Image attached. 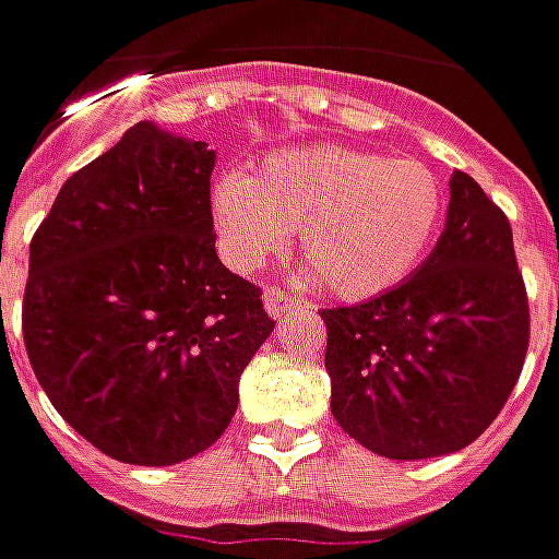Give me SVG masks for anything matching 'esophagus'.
I'll use <instances>...</instances> for the list:
<instances>
[{"label": "esophagus", "mask_w": 559, "mask_h": 559, "mask_svg": "<svg viewBox=\"0 0 559 559\" xmlns=\"http://www.w3.org/2000/svg\"><path fill=\"white\" fill-rule=\"evenodd\" d=\"M263 302H265V311L272 314V318H281L287 309H294L296 299L287 290H281V287H265L263 294Z\"/></svg>", "instance_id": "esophagus-1"}]
</instances>
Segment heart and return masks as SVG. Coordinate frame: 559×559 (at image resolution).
I'll return each instance as SVG.
<instances>
[{
    "label": "heart",
    "instance_id": "b5f03b06",
    "mask_svg": "<svg viewBox=\"0 0 559 559\" xmlns=\"http://www.w3.org/2000/svg\"><path fill=\"white\" fill-rule=\"evenodd\" d=\"M223 253L253 272L299 245L343 299L397 287L423 263L443 219V186L416 158L355 146H309L269 158L253 177L229 170L211 192Z\"/></svg>",
    "mask_w": 559,
    "mask_h": 559
}]
</instances>
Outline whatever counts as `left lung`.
Wrapping results in <instances>:
<instances>
[{
    "mask_svg": "<svg viewBox=\"0 0 559 559\" xmlns=\"http://www.w3.org/2000/svg\"><path fill=\"white\" fill-rule=\"evenodd\" d=\"M330 409L385 459L468 447L502 413L530 348V299L502 207L455 170L447 226L416 275L321 309Z\"/></svg>",
    "mask_w": 559,
    "mask_h": 559,
    "instance_id": "1",
    "label": "left lung"
}]
</instances>
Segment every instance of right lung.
I'll use <instances>...</instances> for the list:
<instances>
[{"mask_svg": "<svg viewBox=\"0 0 559 559\" xmlns=\"http://www.w3.org/2000/svg\"><path fill=\"white\" fill-rule=\"evenodd\" d=\"M214 158L136 121L60 186L29 241L33 373L82 438L128 465L207 450L275 328L260 287L216 257Z\"/></svg>", "mask_w": 559, "mask_h": 559, "instance_id": "obj_1", "label": "right lung"}]
</instances>
